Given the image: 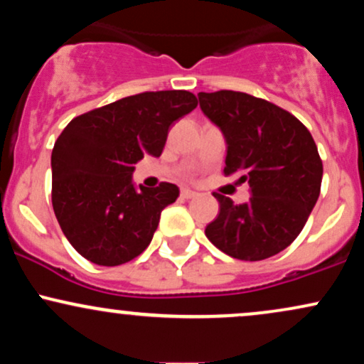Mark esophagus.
<instances>
[{"label":"esophagus","instance_id":"esophagus-1","mask_svg":"<svg viewBox=\"0 0 364 364\" xmlns=\"http://www.w3.org/2000/svg\"><path fill=\"white\" fill-rule=\"evenodd\" d=\"M195 196H196L195 191L188 190V188H183V190H181V198H186V200H190V198H195Z\"/></svg>","mask_w":364,"mask_h":364}]
</instances>
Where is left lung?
<instances>
[{
    "label": "left lung",
    "instance_id": "obj_1",
    "mask_svg": "<svg viewBox=\"0 0 364 364\" xmlns=\"http://www.w3.org/2000/svg\"><path fill=\"white\" fill-rule=\"evenodd\" d=\"M198 101L225 136L224 174H240L252 195L235 205L214 193L220 212L205 235L237 260L274 257L298 237L318 200L323 166L315 140L289 111L245 92H200Z\"/></svg>",
    "mask_w": 364,
    "mask_h": 364
}]
</instances>
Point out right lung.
Returning a JSON list of instances; mask_svg holds the SVG:
<instances>
[{"label": "right lung", "mask_w": 364, "mask_h": 364, "mask_svg": "<svg viewBox=\"0 0 364 364\" xmlns=\"http://www.w3.org/2000/svg\"><path fill=\"white\" fill-rule=\"evenodd\" d=\"M188 90L141 92L77 116L54 144L53 208L70 245L92 263L116 267L152 241L179 188L132 183L145 154L159 157L169 127L196 107Z\"/></svg>", "instance_id": "add662e5"}]
</instances>
